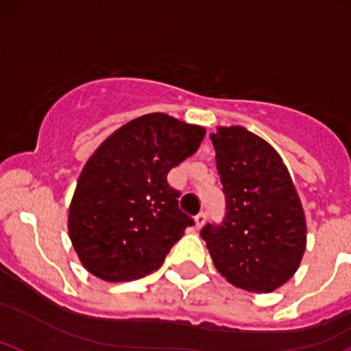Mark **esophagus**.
Returning <instances> with one entry per match:
<instances>
[{"label": "esophagus", "mask_w": 351, "mask_h": 351, "mask_svg": "<svg viewBox=\"0 0 351 351\" xmlns=\"http://www.w3.org/2000/svg\"><path fill=\"white\" fill-rule=\"evenodd\" d=\"M205 220H206V213H205V212H200V213H198V215L195 217V223H197V228H202V227H204Z\"/></svg>", "instance_id": "34e87169"}]
</instances>
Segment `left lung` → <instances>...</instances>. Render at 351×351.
Returning <instances> with one entry per match:
<instances>
[{"instance_id": "left-lung-1", "label": "left lung", "mask_w": 351, "mask_h": 351, "mask_svg": "<svg viewBox=\"0 0 351 351\" xmlns=\"http://www.w3.org/2000/svg\"><path fill=\"white\" fill-rule=\"evenodd\" d=\"M225 193L222 223L200 235L217 271L234 286L271 293L289 281L306 249V219L282 158L241 126L210 134Z\"/></svg>"}]
</instances>
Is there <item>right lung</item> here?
I'll return each mask as SVG.
<instances>
[{"mask_svg":"<svg viewBox=\"0 0 351 351\" xmlns=\"http://www.w3.org/2000/svg\"><path fill=\"white\" fill-rule=\"evenodd\" d=\"M204 136L202 126L153 112L129 121L88 158L70 204L69 234L90 274L123 282L160 269L195 223L166 176Z\"/></svg>","mask_w":351,"mask_h":351,"instance_id":"obj_1","label":"right lung"}]
</instances>
